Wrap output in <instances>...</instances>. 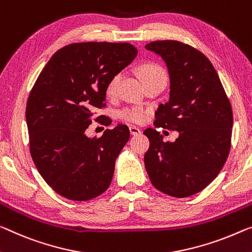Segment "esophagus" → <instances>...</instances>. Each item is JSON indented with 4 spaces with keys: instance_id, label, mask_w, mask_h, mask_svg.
Wrapping results in <instances>:
<instances>
[{
    "instance_id": "esophagus-1",
    "label": "esophagus",
    "mask_w": 252,
    "mask_h": 252,
    "mask_svg": "<svg viewBox=\"0 0 252 252\" xmlns=\"http://www.w3.org/2000/svg\"><path fill=\"white\" fill-rule=\"evenodd\" d=\"M129 131H130L131 135H138V134H141V129L137 128V127H135V126H130V127H129Z\"/></svg>"
}]
</instances>
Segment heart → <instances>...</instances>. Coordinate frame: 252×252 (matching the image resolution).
<instances>
[{
  "label": "heart",
  "instance_id": "heart-1",
  "mask_svg": "<svg viewBox=\"0 0 252 252\" xmlns=\"http://www.w3.org/2000/svg\"><path fill=\"white\" fill-rule=\"evenodd\" d=\"M138 74L141 76L143 83L148 81L160 79V77H166L164 69L160 65L156 63H143L138 66ZM121 80V74H115L108 82L106 87V94L108 96H114L117 91V87ZM119 118L126 122L141 124L148 117V110L139 107H126L118 113Z\"/></svg>",
  "mask_w": 252,
  "mask_h": 252
}]
</instances>
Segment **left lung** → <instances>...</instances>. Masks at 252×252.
I'll return each instance as SVG.
<instances>
[{
  "label": "left lung",
  "mask_w": 252,
  "mask_h": 252,
  "mask_svg": "<svg viewBox=\"0 0 252 252\" xmlns=\"http://www.w3.org/2000/svg\"><path fill=\"white\" fill-rule=\"evenodd\" d=\"M164 61L170 98L156 113L154 126L179 131L164 142L157 129L144 134L150 148L144 156L152 185L166 195L184 198L210 185L222 170L231 148V103L210 60L191 46L176 40L145 45Z\"/></svg>",
  "instance_id": "8db88e82"
}]
</instances>
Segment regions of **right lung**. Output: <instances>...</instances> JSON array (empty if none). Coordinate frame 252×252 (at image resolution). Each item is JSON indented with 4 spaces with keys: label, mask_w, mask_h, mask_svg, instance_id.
Masks as SVG:
<instances>
[{
    "label": "right lung",
    "mask_w": 252,
    "mask_h": 252,
    "mask_svg": "<svg viewBox=\"0 0 252 252\" xmlns=\"http://www.w3.org/2000/svg\"><path fill=\"white\" fill-rule=\"evenodd\" d=\"M136 55L128 42L65 46L45 65L30 92V153L44 180L65 198L90 200L110 186L116 158L129 139L128 127L117 125L99 138L88 137L86 129L94 111L106 107L109 80Z\"/></svg>",
    "instance_id": "right-lung-1"
}]
</instances>
